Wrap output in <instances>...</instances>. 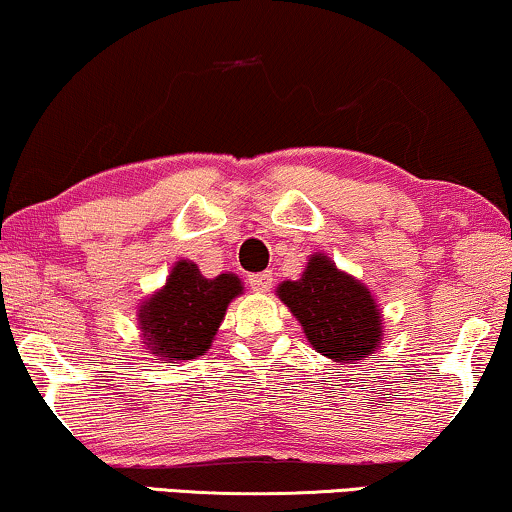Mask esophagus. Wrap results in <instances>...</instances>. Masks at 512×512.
<instances>
[{
	"label": "esophagus",
	"mask_w": 512,
	"mask_h": 512,
	"mask_svg": "<svg viewBox=\"0 0 512 512\" xmlns=\"http://www.w3.org/2000/svg\"><path fill=\"white\" fill-rule=\"evenodd\" d=\"M271 281H274L271 271H260V274H250L248 276L250 288L257 290V293H267V290L271 288Z\"/></svg>",
	"instance_id": "esophagus-1"
}]
</instances>
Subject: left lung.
<instances>
[{"label": "left lung", "instance_id": "obj_1", "mask_svg": "<svg viewBox=\"0 0 512 512\" xmlns=\"http://www.w3.org/2000/svg\"><path fill=\"white\" fill-rule=\"evenodd\" d=\"M278 297L323 357L349 364L378 349L383 335L378 304L359 281L338 271L328 257L314 255L300 281L278 286Z\"/></svg>", "mask_w": 512, "mask_h": 512}]
</instances>
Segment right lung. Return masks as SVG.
Instances as JSON below:
<instances>
[{
  "instance_id": "obj_1",
  "label": "right lung",
  "mask_w": 512,
  "mask_h": 512,
  "mask_svg": "<svg viewBox=\"0 0 512 512\" xmlns=\"http://www.w3.org/2000/svg\"><path fill=\"white\" fill-rule=\"evenodd\" d=\"M241 290L234 274L205 278L196 264L177 262L167 286L141 307L146 345L165 364L200 357L212 345L226 304Z\"/></svg>"
}]
</instances>
